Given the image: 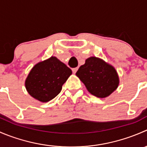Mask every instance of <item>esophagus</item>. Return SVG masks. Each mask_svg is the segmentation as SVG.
Masks as SVG:
<instances>
[{
    "label": "esophagus",
    "mask_w": 147,
    "mask_h": 147,
    "mask_svg": "<svg viewBox=\"0 0 147 147\" xmlns=\"http://www.w3.org/2000/svg\"><path fill=\"white\" fill-rule=\"evenodd\" d=\"M78 67H75V68H72V72H73V73H76L77 72V71H78Z\"/></svg>",
    "instance_id": "obj_1"
}]
</instances>
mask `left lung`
Wrapping results in <instances>:
<instances>
[{"instance_id":"1","label":"left lung","mask_w":147,"mask_h":147,"mask_svg":"<svg viewBox=\"0 0 147 147\" xmlns=\"http://www.w3.org/2000/svg\"><path fill=\"white\" fill-rule=\"evenodd\" d=\"M76 75L89 92L99 98H105L117 89L119 78L112 65L97 57H90L80 67Z\"/></svg>"}]
</instances>
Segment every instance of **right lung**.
<instances>
[{
	"instance_id": "1",
	"label": "right lung",
	"mask_w": 147,
	"mask_h": 147,
	"mask_svg": "<svg viewBox=\"0 0 147 147\" xmlns=\"http://www.w3.org/2000/svg\"><path fill=\"white\" fill-rule=\"evenodd\" d=\"M72 73L65 63L52 56L34 65L25 86L31 97L41 102H47L61 92L63 84Z\"/></svg>"
}]
</instances>
